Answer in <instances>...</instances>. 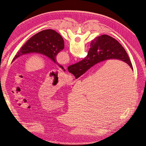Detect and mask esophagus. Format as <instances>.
I'll use <instances>...</instances> for the list:
<instances>
[{
	"label": "esophagus",
	"mask_w": 146,
	"mask_h": 146,
	"mask_svg": "<svg viewBox=\"0 0 146 146\" xmlns=\"http://www.w3.org/2000/svg\"><path fill=\"white\" fill-rule=\"evenodd\" d=\"M72 79H73L72 76H70V75H68V76L66 77V80H67V81L69 82H71L72 80Z\"/></svg>",
	"instance_id": "obj_1"
}]
</instances>
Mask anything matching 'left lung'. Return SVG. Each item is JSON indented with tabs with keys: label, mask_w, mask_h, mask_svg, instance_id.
I'll return each mask as SVG.
<instances>
[{
	"label": "left lung",
	"mask_w": 146,
	"mask_h": 146,
	"mask_svg": "<svg viewBox=\"0 0 146 146\" xmlns=\"http://www.w3.org/2000/svg\"><path fill=\"white\" fill-rule=\"evenodd\" d=\"M64 48L63 38L58 33L52 29L44 30L30 38L17 53L12 62L23 55L36 53L46 56L65 71L64 68L57 63L56 60L57 54Z\"/></svg>",
	"instance_id": "8db88e82"
}]
</instances>
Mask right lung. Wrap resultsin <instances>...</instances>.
Here are the masks:
<instances>
[{
    "instance_id": "right-lung-1",
    "label": "right lung",
    "mask_w": 146,
    "mask_h": 146,
    "mask_svg": "<svg viewBox=\"0 0 146 146\" xmlns=\"http://www.w3.org/2000/svg\"><path fill=\"white\" fill-rule=\"evenodd\" d=\"M110 59L121 60L133 69L129 55L121 44L113 37L103 35L91 41L89 51L85 58L69 66L68 69L77 79L95 64Z\"/></svg>"
}]
</instances>
